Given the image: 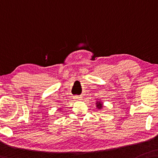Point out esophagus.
I'll list each match as a JSON object with an SVG mask.
<instances>
[{"mask_svg": "<svg viewBox=\"0 0 158 158\" xmlns=\"http://www.w3.org/2000/svg\"><path fill=\"white\" fill-rule=\"evenodd\" d=\"M74 99L75 101H81V100H82V97L79 96H75L74 97Z\"/></svg>", "mask_w": 158, "mask_h": 158, "instance_id": "obj_1", "label": "esophagus"}]
</instances>
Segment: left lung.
Masks as SVG:
<instances>
[{"label":"left lung","mask_w":158,"mask_h":158,"mask_svg":"<svg viewBox=\"0 0 158 158\" xmlns=\"http://www.w3.org/2000/svg\"><path fill=\"white\" fill-rule=\"evenodd\" d=\"M102 107L103 106H102V103L101 101H98V102H96V107L98 109L101 110L102 108Z\"/></svg>","instance_id":"8db88e82"}]
</instances>
